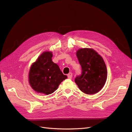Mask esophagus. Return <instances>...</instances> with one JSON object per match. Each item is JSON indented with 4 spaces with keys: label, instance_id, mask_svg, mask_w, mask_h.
I'll use <instances>...</instances> for the list:
<instances>
[{
    "label": "esophagus",
    "instance_id": "34e87169",
    "mask_svg": "<svg viewBox=\"0 0 132 132\" xmlns=\"http://www.w3.org/2000/svg\"><path fill=\"white\" fill-rule=\"evenodd\" d=\"M72 75H73V74H72V73H68V74H67L68 78V79H71V78H72Z\"/></svg>",
    "mask_w": 132,
    "mask_h": 132
}]
</instances>
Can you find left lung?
Masks as SVG:
<instances>
[{
    "mask_svg": "<svg viewBox=\"0 0 132 132\" xmlns=\"http://www.w3.org/2000/svg\"><path fill=\"white\" fill-rule=\"evenodd\" d=\"M77 56L81 66L82 73L75 79L83 93L93 95L100 92L107 79V69L102 57L93 48H80Z\"/></svg>",
    "mask_w": 132,
    "mask_h": 132,
    "instance_id": "left-lung-1",
    "label": "left lung"
}]
</instances>
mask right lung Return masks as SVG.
<instances>
[{
	"instance_id": "add662e5",
	"label": "right lung",
	"mask_w": 132,
	"mask_h": 132,
	"mask_svg": "<svg viewBox=\"0 0 132 132\" xmlns=\"http://www.w3.org/2000/svg\"><path fill=\"white\" fill-rule=\"evenodd\" d=\"M52 57L51 52H44L31 66L29 82L31 88L37 93L51 94L67 78L62 73L58 65L52 61Z\"/></svg>"
}]
</instances>
